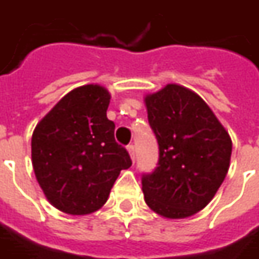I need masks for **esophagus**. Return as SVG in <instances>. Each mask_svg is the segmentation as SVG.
<instances>
[{
	"label": "esophagus",
	"mask_w": 259,
	"mask_h": 259,
	"mask_svg": "<svg viewBox=\"0 0 259 259\" xmlns=\"http://www.w3.org/2000/svg\"><path fill=\"white\" fill-rule=\"evenodd\" d=\"M127 151H129L130 154V158L135 161V155H136V148L133 144H130V146H127Z\"/></svg>",
	"instance_id": "esophagus-1"
}]
</instances>
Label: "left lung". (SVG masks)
<instances>
[{
    "label": "left lung",
    "mask_w": 259,
    "mask_h": 259,
    "mask_svg": "<svg viewBox=\"0 0 259 259\" xmlns=\"http://www.w3.org/2000/svg\"><path fill=\"white\" fill-rule=\"evenodd\" d=\"M154 132L158 167L142 178L148 207L165 219H185L202 210L227 175L231 139L196 92L168 84L144 98Z\"/></svg>",
    "instance_id": "obj_1"
}]
</instances>
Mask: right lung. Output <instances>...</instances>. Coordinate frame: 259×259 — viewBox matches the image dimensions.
I'll return each instance as SVG.
<instances>
[{
	"label": "right lung",
	"mask_w": 259,
	"mask_h": 259,
	"mask_svg": "<svg viewBox=\"0 0 259 259\" xmlns=\"http://www.w3.org/2000/svg\"><path fill=\"white\" fill-rule=\"evenodd\" d=\"M111 94L98 84L75 88L54 105L32 135V165L48 200L82 216L105 205L129 153L106 117Z\"/></svg>",
	"instance_id": "right-lung-1"
}]
</instances>
